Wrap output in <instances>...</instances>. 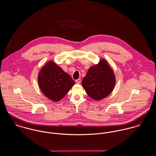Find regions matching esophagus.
I'll list each match as a JSON object with an SVG mask.
<instances>
[{
  "label": "esophagus",
  "mask_w": 156,
  "mask_h": 156,
  "mask_svg": "<svg viewBox=\"0 0 156 156\" xmlns=\"http://www.w3.org/2000/svg\"><path fill=\"white\" fill-rule=\"evenodd\" d=\"M81 81V79H78V80H76L75 81V82H76V84H80Z\"/></svg>",
  "instance_id": "34e87169"
}]
</instances>
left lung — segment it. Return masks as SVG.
<instances>
[{
	"label": "left lung",
	"instance_id": "1",
	"mask_svg": "<svg viewBox=\"0 0 156 156\" xmlns=\"http://www.w3.org/2000/svg\"><path fill=\"white\" fill-rule=\"evenodd\" d=\"M116 84L114 72L105 59L91 66L82 81V85L90 98L99 101L107 97Z\"/></svg>",
	"mask_w": 156,
	"mask_h": 156
}]
</instances>
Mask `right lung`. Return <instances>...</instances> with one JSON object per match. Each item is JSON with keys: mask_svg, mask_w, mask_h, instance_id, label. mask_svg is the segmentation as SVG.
<instances>
[{"mask_svg": "<svg viewBox=\"0 0 156 156\" xmlns=\"http://www.w3.org/2000/svg\"><path fill=\"white\" fill-rule=\"evenodd\" d=\"M75 81L54 61L48 60L38 75V84L42 93L58 102L71 89Z\"/></svg>", "mask_w": 156, "mask_h": 156, "instance_id": "right-lung-1", "label": "right lung"}]
</instances>
